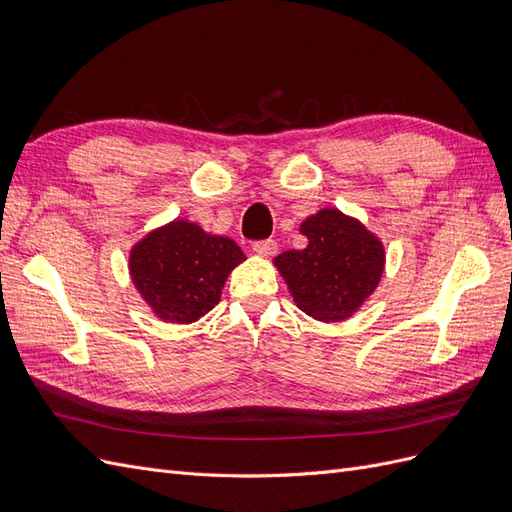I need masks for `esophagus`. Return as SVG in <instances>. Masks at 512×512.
<instances>
[{
    "instance_id": "obj_1",
    "label": "esophagus",
    "mask_w": 512,
    "mask_h": 512,
    "mask_svg": "<svg viewBox=\"0 0 512 512\" xmlns=\"http://www.w3.org/2000/svg\"><path fill=\"white\" fill-rule=\"evenodd\" d=\"M252 250L262 256V258H271L275 252H277V243L273 239H267V241H256L252 245Z\"/></svg>"
}]
</instances>
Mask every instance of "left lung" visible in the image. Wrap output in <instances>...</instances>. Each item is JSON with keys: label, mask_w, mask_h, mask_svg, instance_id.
Instances as JSON below:
<instances>
[{"label": "left lung", "mask_w": 512, "mask_h": 512, "mask_svg": "<svg viewBox=\"0 0 512 512\" xmlns=\"http://www.w3.org/2000/svg\"><path fill=\"white\" fill-rule=\"evenodd\" d=\"M303 250L275 256L292 301L320 322L348 320L374 294L386 252L376 232L335 207H324L299 226Z\"/></svg>", "instance_id": "obj_1"}]
</instances>
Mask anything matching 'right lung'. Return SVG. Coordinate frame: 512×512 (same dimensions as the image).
I'll use <instances>...</instances> for the list:
<instances>
[{
	"label": "right lung",
	"mask_w": 512,
	"mask_h": 512,
	"mask_svg": "<svg viewBox=\"0 0 512 512\" xmlns=\"http://www.w3.org/2000/svg\"><path fill=\"white\" fill-rule=\"evenodd\" d=\"M243 260V250L230 237L209 235L177 218L132 245L128 269L153 316L190 324L220 303L228 275Z\"/></svg>",
	"instance_id": "right-lung-1"
}]
</instances>
